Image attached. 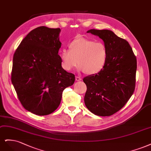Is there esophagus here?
I'll return each mask as SVG.
<instances>
[{"label": "esophagus", "mask_w": 151, "mask_h": 151, "mask_svg": "<svg viewBox=\"0 0 151 151\" xmlns=\"http://www.w3.org/2000/svg\"><path fill=\"white\" fill-rule=\"evenodd\" d=\"M75 79H76V81H81V80H82L81 78L80 77V76H76V77H75Z\"/></svg>", "instance_id": "34e87169"}]
</instances>
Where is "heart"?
<instances>
[{
	"label": "heart",
	"instance_id": "b5f03b06",
	"mask_svg": "<svg viewBox=\"0 0 151 151\" xmlns=\"http://www.w3.org/2000/svg\"><path fill=\"white\" fill-rule=\"evenodd\" d=\"M60 56L61 65L65 70H72L78 63L80 71L93 75L105 68L108 60L109 51L104 42L78 37L70 42L69 50H61Z\"/></svg>",
	"mask_w": 151,
	"mask_h": 151
}]
</instances>
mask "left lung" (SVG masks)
Returning a JSON list of instances; mask_svg holds the SVG:
<instances>
[{"instance_id": "left-lung-1", "label": "left lung", "mask_w": 151, "mask_h": 151, "mask_svg": "<svg viewBox=\"0 0 151 151\" xmlns=\"http://www.w3.org/2000/svg\"><path fill=\"white\" fill-rule=\"evenodd\" d=\"M107 46L109 57L104 68L83 78L86 85L85 104L91 113L110 116L120 110L134 93L137 60L129 42L110 30L90 29Z\"/></svg>"}]
</instances>
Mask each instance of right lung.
<instances>
[{"instance_id": "1", "label": "right lung", "mask_w": 151, "mask_h": 151, "mask_svg": "<svg viewBox=\"0 0 151 151\" xmlns=\"http://www.w3.org/2000/svg\"><path fill=\"white\" fill-rule=\"evenodd\" d=\"M60 31L38 27L23 39L14 55L12 83L24 108L37 115L56 110L63 90L75 80L61 65Z\"/></svg>"}]
</instances>
